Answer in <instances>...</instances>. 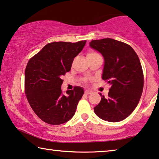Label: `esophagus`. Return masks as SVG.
<instances>
[{"label": "esophagus", "instance_id": "1", "mask_svg": "<svg viewBox=\"0 0 159 159\" xmlns=\"http://www.w3.org/2000/svg\"><path fill=\"white\" fill-rule=\"evenodd\" d=\"M85 94H86V95H89V94H91V91H85Z\"/></svg>", "mask_w": 159, "mask_h": 159}]
</instances>
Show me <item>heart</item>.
<instances>
[{
  "mask_svg": "<svg viewBox=\"0 0 159 159\" xmlns=\"http://www.w3.org/2000/svg\"><path fill=\"white\" fill-rule=\"evenodd\" d=\"M98 54L96 53V52L94 51H89V52L87 53V58H92V57H94V56H98Z\"/></svg>",
  "mask_w": 159,
  "mask_h": 159,
  "instance_id": "heart-1",
  "label": "heart"
}]
</instances>
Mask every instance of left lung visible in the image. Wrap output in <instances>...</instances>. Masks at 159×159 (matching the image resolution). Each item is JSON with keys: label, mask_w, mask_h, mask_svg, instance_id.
I'll list each match as a JSON object with an SVG mask.
<instances>
[{"label": "left lung", "mask_w": 159, "mask_h": 159, "mask_svg": "<svg viewBox=\"0 0 159 159\" xmlns=\"http://www.w3.org/2000/svg\"><path fill=\"white\" fill-rule=\"evenodd\" d=\"M89 44L103 56L102 79L111 86L108 98L100 93L101 100L94 112L104 120L120 121L134 111L143 92L140 60L132 47L116 40H93Z\"/></svg>", "instance_id": "left-lung-1"}]
</instances>
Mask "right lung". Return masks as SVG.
<instances>
[{
    "instance_id": "right-lung-1",
    "label": "right lung",
    "mask_w": 159,
    "mask_h": 159,
    "mask_svg": "<svg viewBox=\"0 0 159 159\" xmlns=\"http://www.w3.org/2000/svg\"><path fill=\"white\" fill-rule=\"evenodd\" d=\"M86 43H51L28 61L25 70V94L30 107L43 121L59 125L74 116L84 89L75 86L64 95L61 78L70 71L73 59Z\"/></svg>"
}]
</instances>
